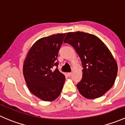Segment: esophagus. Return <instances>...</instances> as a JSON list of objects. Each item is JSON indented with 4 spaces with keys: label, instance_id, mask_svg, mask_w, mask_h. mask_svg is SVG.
Returning a JSON list of instances; mask_svg holds the SVG:
<instances>
[{
    "label": "esophagus",
    "instance_id": "esophagus-1",
    "mask_svg": "<svg viewBox=\"0 0 125 125\" xmlns=\"http://www.w3.org/2000/svg\"><path fill=\"white\" fill-rule=\"evenodd\" d=\"M67 74H68V76H71L72 73H68Z\"/></svg>",
    "mask_w": 125,
    "mask_h": 125
}]
</instances>
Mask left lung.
Wrapping results in <instances>:
<instances>
[{
	"mask_svg": "<svg viewBox=\"0 0 125 125\" xmlns=\"http://www.w3.org/2000/svg\"><path fill=\"white\" fill-rule=\"evenodd\" d=\"M64 42L72 45L81 60L82 78L77 88L82 96L94 99L113 87L117 74V64L105 43L93 34L68 32Z\"/></svg>",
	"mask_w": 125,
	"mask_h": 125,
	"instance_id": "1",
	"label": "left lung"
}]
</instances>
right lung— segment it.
<instances>
[{
	"mask_svg": "<svg viewBox=\"0 0 125 125\" xmlns=\"http://www.w3.org/2000/svg\"><path fill=\"white\" fill-rule=\"evenodd\" d=\"M65 34L40 38L32 46L23 62V73L29 91L44 101H53L61 93L65 76L55 66Z\"/></svg>",
	"mask_w": 125,
	"mask_h": 125,
	"instance_id": "obj_1",
	"label": "right lung"
}]
</instances>
